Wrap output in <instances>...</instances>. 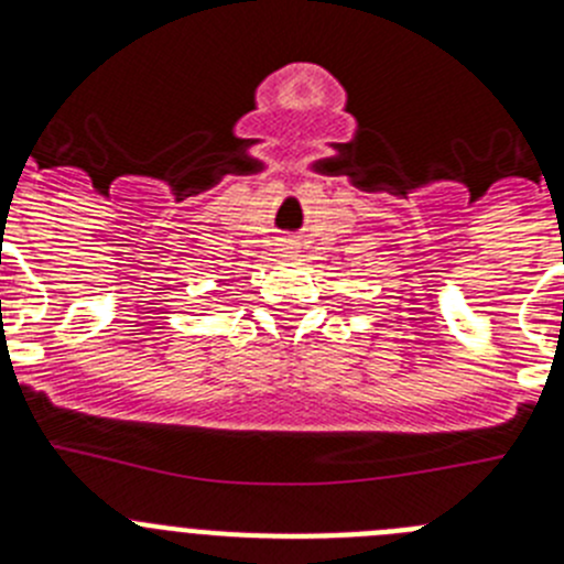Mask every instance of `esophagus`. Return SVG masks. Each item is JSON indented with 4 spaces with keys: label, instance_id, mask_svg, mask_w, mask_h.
<instances>
[{
    "label": "esophagus",
    "instance_id": "34e87169",
    "mask_svg": "<svg viewBox=\"0 0 564 564\" xmlns=\"http://www.w3.org/2000/svg\"><path fill=\"white\" fill-rule=\"evenodd\" d=\"M296 246H299L296 240H285V242H282V251H288V254H293V251H296Z\"/></svg>",
    "mask_w": 564,
    "mask_h": 564
}]
</instances>
